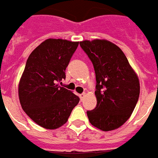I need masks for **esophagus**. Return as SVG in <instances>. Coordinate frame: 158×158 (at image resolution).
<instances>
[{
	"instance_id": "1",
	"label": "esophagus",
	"mask_w": 158,
	"mask_h": 158,
	"mask_svg": "<svg viewBox=\"0 0 158 158\" xmlns=\"http://www.w3.org/2000/svg\"><path fill=\"white\" fill-rule=\"evenodd\" d=\"M85 96H86V94H85V93H81V94H80V95H79V97H80L81 101H82V100L84 99Z\"/></svg>"
}]
</instances>
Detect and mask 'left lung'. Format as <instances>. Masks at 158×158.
I'll use <instances>...</instances> for the list:
<instances>
[{
  "label": "left lung",
  "mask_w": 158,
  "mask_h": 158,
  "mask_svg": "<svg viewBox=\"0 0 158 158\" xmlns=\"http://www.w3.org/2000/svg\"><path fill=\"white\" fill-rule=\"evenodd\" d=\"M96 73V107L87 111L92 125L103 131L119 128L132 114L140 94L139 80L121 48L107 40L80 42Z\"/></svg>",
  "instance_id": "8db88e82"
}]
</instances>
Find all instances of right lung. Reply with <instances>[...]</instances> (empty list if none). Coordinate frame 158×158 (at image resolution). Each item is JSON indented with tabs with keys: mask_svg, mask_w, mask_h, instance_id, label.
<instances>
[{
	"mask_svg": "<svg viewBox=\"0 0 158 158\" xmlns=\"http://www.w3.org/2000/svg\"><path fill=\"white\" fill-rule=\"evenodd\" d=\"M78 42L48 39L27 58L19 82V99L23 110L38 125L55 130L66 123L80 98L57 84L65 79V70Z\"/></svg>",
	"mask_w": 158,
	"mask_h": 158,
	"instance_id": "obj_1",
	"label": "right lung"
}]
</instances>
